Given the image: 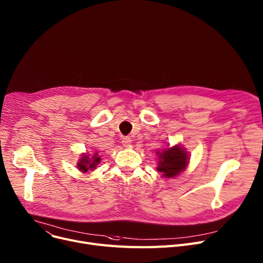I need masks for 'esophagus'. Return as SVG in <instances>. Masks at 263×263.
I'll return each instance as SVG.
<instances>
[{"instance_id":"obj_1","label":"esophagus","mask_w":263,"mask_h":263,"mask_svg":"<svg viewBox=\"0 0 263 263\" xmlns=\"http://www.w3.org/2000/svg\"><path fill=\"white\" fill-rule=\"evenodd\" d=\"M132 143V139L130 137H125L122 138V145H124L125 147H129Z\"/></svg>"}]
</instances>
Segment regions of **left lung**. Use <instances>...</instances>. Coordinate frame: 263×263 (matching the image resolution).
<instances>
[{
	"mask_svg": "<svg viewBox=\"0 0 263 263\" xmlns=\"http://www.w3.org/2000/svg\"><path fill=\"white\" fill-rule=\"evenodd\" d=\"M160 162L157 171L163 173L165 178L176 177L183 171L188 163L186 152L179 146H174L159 154Z\"/></svg>",
	"mask_w": 263,
	"mask_h": 263,
	"instance_id": "8db88e82",
	"label": "left lung"
}]
</instances>
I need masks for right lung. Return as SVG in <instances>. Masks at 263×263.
<instances>
[{
	"mask_svg": "<svg viewBox=\"0 0 263 263\" xmlns=\"http://www.w3.org/2000/svg\"><path fill=\"white\" fill-rule=\"evenodd\" d=\"M99 162H100V159L97 156V153H95L93 155V157H89V156H86V155H83L82 159L78 163V168L81 171L86 172L89 169L93 170Z\"/></svg>",
	"mask_w": 263,
	"mask_h": 263,
	"instance_id": "right-lung-1",
	"label": "right lung"
}]
</instances>
